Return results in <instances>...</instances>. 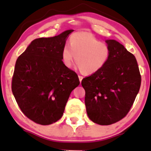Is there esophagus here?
I'll list each match as a JSON object with an SVG mask.
<instances>
[{
  "label": "esophagus",
  "mask_w": 151,
  "mask_h": 151,
  "mask_svg": "<svg viewBox=\"0 0 151 151\" xmlns=\"http://www.w3.org/2000/svg\"><path fill=\"white\" fill-rule=\"evenodd\" d=\"M78 77H79V80H80V82L81 83L82 80H83V76H81V75H79Z\"/></svg>",
  "instance_id": "34e87169"
}]
</instances>
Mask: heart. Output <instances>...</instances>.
I'll list each match as a JSON object with an SVG mask.
<instances>
[{"instance_id": "b5f03b06", "label": "heart", "mask_w": 151, "mask_h": 151, "mask_svg": "<svg viewBox=\"0 0 151 151\" xmlns=\"http://www.w3.org/2000/svg\"><path fill=\"white\" fill-rule=\"evenodd\" d=\"M110 48L87 33L79 32L71 36L69 45L63 47L61 59L63 65L70 68L75 59L79 68L85 74H93L99 71L110 57Z\"/></svg>"}]
</instances>
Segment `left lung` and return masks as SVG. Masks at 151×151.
<instances>
[{"mask_svg":"<svg viewBox=\"0 0 151 151\" xmlns=\"http://www.w3.org/2000/svg\"><path fill=\"white\" fill-rule=\"evenodd\" d=\"M110 57L102 68L82 80L88 116L103 126L123 119L132 108L141 85L134 55L115 40H106Z\"/></svg>","mask_w":151,"mask_h":151,"instance_id":"8db88e82","label":"left lung"}]
</instances>
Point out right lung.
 Listing matches in <instances>:
<instances>
[{
    "label": "right lung",
    "mask_w": 151,
    "mask_h": 151,
    "mask_svg": "<svg viewBox=\"0 0 151 151\" xmlns=\"http://www.w3.org/2000/svg\"><path fill=\"white\" fill-rule=\"evenodd\" d=\"M71 32L35 39L16 61L12 93L24 115L38 124L50 125L60 119L70 93L80 84L75 71L65 66L61 59Z\"/></svg>",
    "instance_id": "add662e5"
}]
</instances>
